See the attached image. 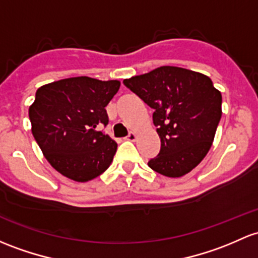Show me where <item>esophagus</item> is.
<instances>
[{
	"instance_id": "esophagus-1",
	"label": "esophagus",
	"mask_w": 258,
	"mask_h": 258,
	"mask_svg": "<svg viewBox=\"0 0 258 258\" xmlns=\"http://www.w3.org/2000/svg\"><path fill=\"white\" fill-rule=\"evenodd\" d=\"M124 140H127V141H132V142H134V141H136V140H137V135L135 134V132H131V134H130L128 136L124 137Z\"/></svg>"
}]
</instances>
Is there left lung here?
I'll return each instance as SVG.
<instances>
[{
    "instance_id": "8db88e82",
    "label": "left lung",
    "mask_w": 258,
    "mask_h": 258,
    "mask_svg": "<svg viewBox=\"0 0 258 258\" xmlns=\"http://www.w3.org/2000/svg\"><path fill=\"white\" fill-rule=\"evenodd\" d=\"M123 84L154 110L161 151L148 162L151 169L169 178L188 174L213 145L222 113L220 91L207 75L169 65Z\"/></svg>"
}]
</instances>
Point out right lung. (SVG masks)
I'll list each match as a JSON object with an SVG mask.
<instances>
[{"label":"right lung","mask_w":258,"mask_h":258,"mask_svg":"<svg viewBox=\"0 0 258 258\" xmlns=\"http://www.w3.org/2000/svg\"><path fill=\"white\" fill-rule=\"evenodd\" d=\"M118 80L89 77L40 86L29 106L32 134L56 172L85 183L112 163L117 143L99 131L108 122L105 107L120 89Z\"/></svg>","instance_id":"obj_1"}]
</instances>
